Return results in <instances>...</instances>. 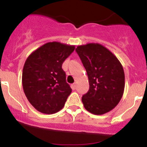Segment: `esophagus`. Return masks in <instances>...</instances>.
I'll return each mask as SVG.
<instances>
[{
	"instance_id": "esophagus-1",
	"label": "esophagus",
	"mask_w": 147,
	"mask_h": 147,
	"mask_svg": "<svg viewBox=\"0 0 147 147\" xmlns=\"http://www.w3.org/2000/svg\"><path fill=\"white\" fill-rule=\"evenodd\" d=\"M76 87H77V85H76V84H75V83H73V84H71V87H72V89L73 90H75V89H76Z\"/></svg>"
}]
</instances>
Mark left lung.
I'll return each instance as SVG.
<instances>
[{"mask_svg":"<svg viewBox=\"0 0 147 147\" xmlns=\"http://www.w3.org/2000/svg\"><path fill=\"white\" fill-rule=\"evenodd\" d=\"M77 53L88 76L90 89L82 96L84 108L93 115L109 112L118 105L124 90V72L116 56L99 43L79 45Z\"/></svg>","mask_w":147,"mask_h":147,"instance_id":"left-lung-1","label":"left lung"}]
</instances>
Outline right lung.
<instances>
[{
	"label": "right lung",
	"mask_w": 147,
	"mask_h": 147,
	"mask_svg": "<svg viewBox=\"0 0 147 147\" xmlns=\"http://www.w3.org/2000/svg\"><path fill=\"white\" fill-rule=\"evenodd\" d=\"M75 48V45L50 42L28 56L23 69V88L38 112L51 115L64 107L72 89L66 82L62 65Z\"/></svg>",
	"instance_id": "right-lung-1"
}]
</instances>
